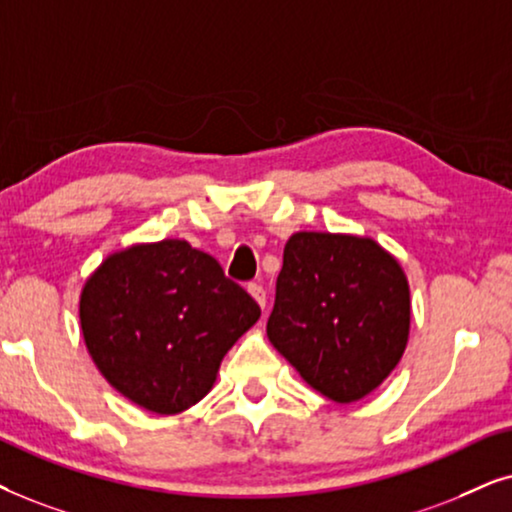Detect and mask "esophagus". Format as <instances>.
<instances>
[{
	"mask_svg": "<svg viewBox=\"0 0 512 512\" xmlns=\"http://www.w3.org/2000/svg\"><path fill=\"white\" fill-rule=\"evenodd\" d=\"M248 292H250L252 297H255V302L260 304L262 311H264V306H267V290H264L260 283H250L248 285Z\"/></svg>",
	"mask_w": 512,
	"mask_h": 512,
	"instance_id": "esophagus-1",
	"label": "esophagus"
}]
</instances>
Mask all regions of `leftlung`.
Masks as SVG:
<instances>
[{
    "instance_id": "8db88e82",
    "label": "left lung",
    "mask_w": 512,
    "mask_h": 512,
    "mask_svg": "<svg viewBox=\"0 0 512 512\" xmlns=\"http://www.w3.org/2000/svg\"><path fill=\"white\" fill-rule=\"evenodd\" d=\"M267 335L325 398L360 400L407 346L403 269L372 238L299 231L285 243Z\"/></svg>"
}]
</instances>
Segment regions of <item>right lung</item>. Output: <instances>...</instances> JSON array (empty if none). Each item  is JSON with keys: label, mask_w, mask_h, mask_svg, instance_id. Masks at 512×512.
I'll return each instance as SVG.
<instances>
[{"label": "right lung", "mask_w": 512, "mask_h": 512, "mask_svg": "<svg viewBox=\"0 0 512 512\" xmlns=\"http://www.w3.org/2000/svg\"><path fill=\"white\" fill-rule=\"evenodd\" d=\"M260 306L187 241L135 245L107 257L79 302L88 353L135 405L177 414L199 403Z\"/></svg>", "instance_id": "right-lung-1"}]
</instances>
